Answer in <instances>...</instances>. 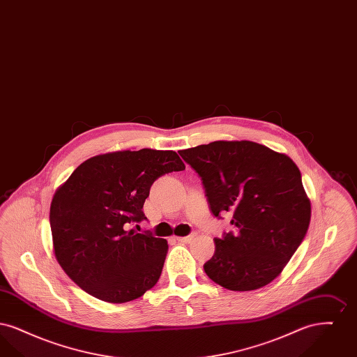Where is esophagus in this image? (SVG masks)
I'll return each mask as SVG.
<instances>
[{
  "label": "esophagus",
  "instance_id": "1",
  "mask_svg": "<svg viewBox=\"0 0 357 357\" xmlns=\"http://www.w3.org/2000/svg\"><path fill=\"white\" fill-rule=\"evenodd\" d=\"M192 239H194V236H187V237H176V241H178V242H182V243H190Z\"/></svg>",
  "mask_w": 357,
  "mask_h": 357
}]
</instances>
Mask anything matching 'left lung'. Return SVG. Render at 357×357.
I'll list each match as a JSON object with an SVG mask.
<instances>
[{
    "label": "left lung",
    "instance_id": "8db88e82",
    "mask_svg": "<svg viewBox=\"0 0 357 357\" xmlns=\"http://www.w3.org/2000/svg\"><path fill=\"white\" fill-rule=\"evenodd\" d=\"M179 155L202 178L211 213L233 215L234 233L214 239L215 253L204 265L208 278L234 291L271 284L310 222V201L296 163L250 140H217Z\"/></svg>",
    "mask_w": 357,
    "mask_h": 357
}]
</instances>
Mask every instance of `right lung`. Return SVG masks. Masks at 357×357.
<instances>
[{"mask_svg":"<svg viewBox=\"0 0 357 357\" xmlns=\"http://www.w3.org/2000/svg\"><path fill=\"white\" fill-rule=\"evenodd\" d=\"M185 170L175 151L142 149L86 159L52 198L53 253L69 278L111 304L142 297L158 282L167 241L127 230L146 220L143 204L153 182Z\"/></svg>","mask_w":357,"mask_h":357,"instance_id":"obj_1","label":"right lung"}]
</instances>
